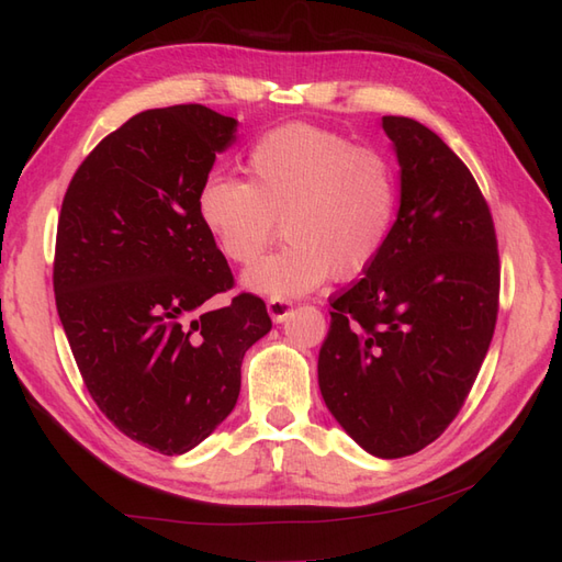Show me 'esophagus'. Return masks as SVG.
Segmentation results:
<instances>
[{"label": "esophagus", "mask_w": 562, "mask_h": 562, "mask_svg": "<svg viewBox=\"0 0 562 562\" xmlns=\"http://www.w3.org/2000/svg\"><path fill=\"white\" fill-rule=\"evenodd\" d=\"M291 310H293V302L285 300V297H271L267 302V312H269V316H271V321H274V323L285 321V316L291 314Z\"/></svg>", "instance_id": "esophagus-1"}]
</instances>
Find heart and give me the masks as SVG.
Wrapping results in <instances>:
<instances>
[{
	"instance_id": "obj_1",
	"label": "heart",
	"mask_w": 562,
	"mask_h": 562,
	"mask_svg": "<svg viewBox=\"0 0 562 562\" xmlns=\"http://www.w3.org/2000/svg\"><path fill=\"white\" fill-rule=\"evenodd\" d=\"M246 173L248 182L223 173L203 180L196 217L234 265L258 258L281 220L285 244L246 271L248 291L304 295L333 274L361 277L382 255L398 213V176L380 149L285 124L250 147Z\"/></svg>"
}]
</instances>
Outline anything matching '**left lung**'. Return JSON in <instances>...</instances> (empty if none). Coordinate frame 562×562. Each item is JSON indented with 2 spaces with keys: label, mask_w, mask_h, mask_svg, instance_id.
<instances>
[{
  "label": "left lung",
  "mask_w": 562,
  "mask_h": 562,
  "mask_svg": "<svg viewBox=\"0 0 562 562\" xmlns=\"http://www.w3.org/2000/svg\"><path fill=\"white\" fill-rule=\"evenodd\" d=\"M401 166V206L363 279L330 302L318 386L366 452L415 454L462 411L492 342L499 255L464 161L424 124L382 116Z\"/></svg>",
  "instance_id": "1"
}]
</instances>
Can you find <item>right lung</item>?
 Masks as SVG:
<instances>
[{"mask_svg":"<svg viewBox=\"0 0 562 562\" xmlns=\"http://www.w3.org/2000/svg\"><path fill=\"white\" fill-rule=\"evenodd\" d=\"M239 122L203 105L147 110L98 143L58 217L56 307L91 398L114 427L182 454L234 411L244 353L271 330L196 217V192Z\"/></svg>","mask_w":562,"mask_h":562,"instance_id":"right-lung-1","label":"right lung"}]
</instances>
